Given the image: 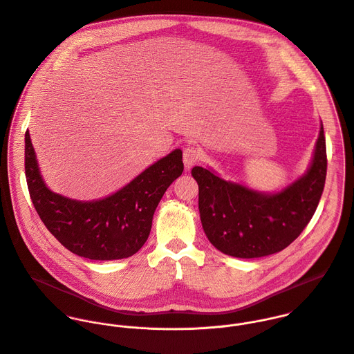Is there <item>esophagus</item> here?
Masks as SVG:
<instances>
[{
  "label": "esophagus",
  "instance_id": "esophagus-1",
  "mask_svg": "<svg viewBox=\"0 0 354 354\" xmlns=\"http://www.w3.org/2000/svg\"><path fill=\"white\" fill-rule=\"evenodd\" d=\"M201 158V151L194 147V146H187L185 150H183V162H185V167L189 169L192 168L198 160Z\"/></svg>",
  "mask_w": 354,
  "mask_h": 354
}]
</instances>
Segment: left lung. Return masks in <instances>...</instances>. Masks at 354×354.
<instances>
[{"mask_svg":"<svg viewBox=\"0 0 354 354\" xmlns=\"http://www.w3.org/2000/svg\"><path fill=\"white\" fill-rule=\"evenodd\" d=\"M198 209L211 244L236 258H261L287 248L310 222L327 176V149L322 125L306 175L280 193L263 194L194 167Z\"/></svg>","mask_w":354,"mask_h":354,"instance_id":"1","label":"left lung"}]
</instances>
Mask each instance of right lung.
<instances>
[{
    "label": "right lung",
    "mask_w": 354,
    "mask_h": 354,
    "mask_svg": "<svg viewBox=\"0 0 354 354\" xmlns=\"http://www.w3.org/2000/svg\"><path fill=\"white\" fill-rule=\"evenodd\" d=\"M24 143L26 180L37 214L64 248L93 261L124 259L136 254L150 234L161 197L183 172L182 151L176 149L117 193L82 203L45 186L28 131Z\"/></svg>",
    "instance_id": "1"
}]
</instances>
